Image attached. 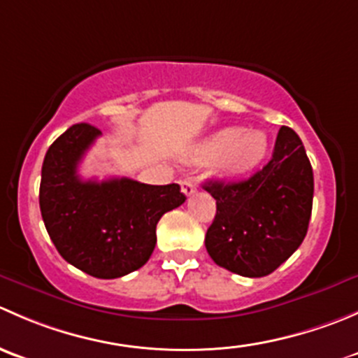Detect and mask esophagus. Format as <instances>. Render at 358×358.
<instances>
[{
	"instance_id": "1",
	"label": "esophagus",
	"mask_w": 358,
	"mask_h": 358,
	"mask_svg": "<svg viewBox=\"0 0 358 358\" xmlns=\"http://www.w3.org/2000/svg\"><path fill=\"white\" fill-rule=\"evenodd\" d=\"M180 185H182V192L185 194V196H192V194H196V190H197L196 182L190 178L182 180V182H180Z\"/></svg>"
}]
</instances>
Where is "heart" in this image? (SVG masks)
Returning <instances> with one entry per match:
<instances>
[{
  "mask_svg": "<svg viewBox=\"0 0 358 358\" xmlns=\"http://www.w3.org/2000/svg\"><path fill=\"white\" fill-rule=\"evenodd\" d=\"M268 150V138L262 129L225 128L197 143L187 161L202 164L211 161V168L220 176H239L255 169Z\"/></svg>",
  "mask_w": 358,
  "mask_h": 358,
  "instance_id": "obj_1",
  "label": "heart"
}]
</instances>
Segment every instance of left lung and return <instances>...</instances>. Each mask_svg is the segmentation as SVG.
I'll return each instance as SVG.
<instances>
[{
    "label": "left lung",
    "instance_id": "8db88e82",
    "mask_svg": "<svg viewBox=\"0 0 358 358\" xmlns=\"http://www.w3.org/2000/svg\"><path fill=\"white\" fill-rule=\"evenodd\" d=\"M216 215L206 249L216 265L243 277H265L299 248L308 230L313 171L299 136L287 126L272 159L243 182H208Z\"/></svg>",
    "mask_w": 358,
    "mask_h": 358
}]
</instances>
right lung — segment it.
Returning <instances> with one entry per match:
<instances>
[{
  "instance_id": "right-lung-1",
  "label": "right lung",
  "mask_w": 358,
  "mask_h": 358,
  "mask_svg": "<svg viewBox=\"0 0 358 358\" xmlns=\"http://www.w3.org/2000/svg\"><path fill=\"white\" fill-rule=\"evenodd\" d=\"M100 135L95 126L79 122L50 145L39 208L50 239L67 263L96 279H117L149 262L157 222L182 206L185 196L178 183L83 180L78 166Z\"/></svg>"
}]
</instances>
